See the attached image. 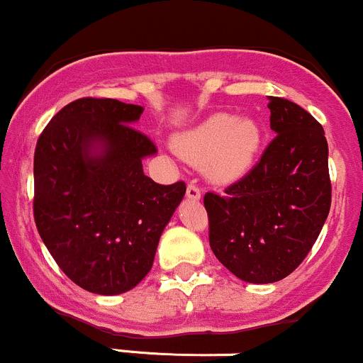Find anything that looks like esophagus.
<instances>
[{"label": "esophagus", "instance_id": "1", "mask_svg": "<svg viewBox=\"0 0 363 363\" xmlns=\"http://www.w3.org/2000/svg\"><path fill=\"white\" fill-rule=\"evenodd\" d=\"M186 197L190 201H199L201 199V189H199V185H196V182H190L189 186H186Z\"/></svg>", "mask_w": 363, "mask_h": 363}]
</instances>
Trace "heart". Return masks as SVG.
<instances>
[{
	"mask_svg": "<svg viewBox=\"0 0 363 363\" xmlns=\"http://www.w3.org/2000/svg\"><path fill=\"white\" fill-rule=\"evenodd\" d=\"M261 145V130L249 119L216 114L177 140V150L194 164H208L213 178L221 182L242 177Z\"/></svg>",
	"mask_w": 363,
	"mask_h": 363,
	"instance_id": "obj_1",
	"label": "heart"
}]
</instances>
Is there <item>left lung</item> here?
I'll use <instances>...</instances> for the list:
<instances>
[{
  "mask_svg": "<svg viewBox=\"0 0 363 363\" xmlns=\"http://www.w3.org/2000/svg\"><path fill=\"white\" fill-rule=\"evenodd\" d=\"M268 108L277 135L256 166L223 194L204 196L214 256L251 284L282 280L303 263L333 197L322 124L280 96Z\"/></svg>",
  "mask_w": 363,
  "mask_h": 363,
  "instance_id": "left-lung-1",
  "label": "left lung"
}]
</instances>
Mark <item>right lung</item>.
Listing matches in <instances>:
<instances>
[{"label":"right lung","instance_id":"add662e5","mask_svg":"<svg viewBox=\"0 0 363 363\" xmlns=\"http://www.w3.org/2000/svg\"><path fill=\"white\" fill-rule=\"evenodd\" d=\"M143 107L84 96L46 124L34 150L33 211L43 242L74 284L95 294L133 289L150 272L185 182L159 185L142 159L157 152L131 123Z\"/></svg>","mask_w":363,"mask_h":363}]
</instances>
